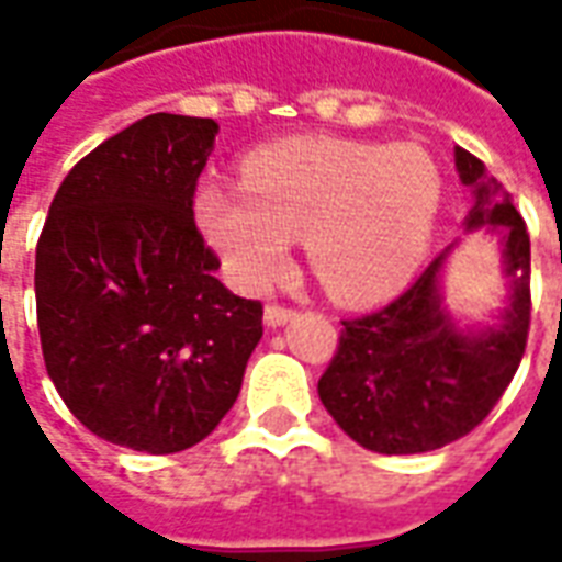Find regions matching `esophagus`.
Masks as SVG:
<instances>
[{"label": "esophagus", "instance_id": "esophagus-1", "mask_svg": "<svg viewBox=\"0 0 562 562\" xmlns=\"http://www.w3.org/2000/svg\"><path fill=\"white\" fill-rule=\"evenodd\" d=\"M292 318H294L292 306H280V304L265 306V325H268V328H280V325L292 322Z\"/></svg>", "mask_w": 562, "mask_h": 562}]
</instances>
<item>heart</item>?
<instances>
[{
	"mask_svg": "<svg viewBox=\"0 0 562 562\" xmlns=\"http://www.w3.org/2000/svg\"><path fill=\"white\" fill-rule=\"evenodd\" d=\"M442 201V173L418 144L289 138L249 153L244 189L204 183L201 232L237 289L282 277L292 240L337 301H382L422 268Z\"/></svg>",
	"mask_w": 562,
	"mask_h": 562,
	"instance_id": "1",
	"label": "heart"
}]
</instances>
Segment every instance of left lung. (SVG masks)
I'll use <instances>...</instances> for the list:
<instances>
[{
	"instance_id": "left-lung-1",
	"label": "left lung",
	"mask_w": 562,
	"mask_h": 562,
	"mask_svg": "<svg viewBox=\"0 0 562 562\" xmlns=\"http://www.w3.org/2000/svg\"><path fill=\"white\" fill-rule=\"evenodd\" d=\"M472 189L467 232L503 228L508 306L496 328H460L442 304L446 252L389 306L346 318L340 346L318 379V397L358 446L379 454L434 451L487 418L518 370L530 330V234L503 183L482 159L454 149Z\"/></svg>"
}]
</instances>
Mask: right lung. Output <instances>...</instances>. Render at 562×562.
<instances>
[{"mask_svg": "<svg viewBox=\"0 0 562 562\" xmlns=\"http://www.w3.org/2000/svg\"><path fill=\"white\" fill-rule=\"evenodd\" d=\"M220 126L149 114L92 149L54 195L35 246L47 376L90 434L173 454L232 409L261 304L213 270L192 198Z\"/></svg>", "mask_w": 562, "mask_h": 562, "instance_id": "1", "label": "right lung"}]
</instances>
